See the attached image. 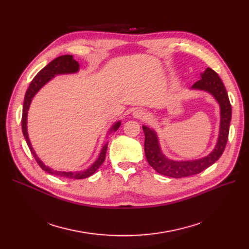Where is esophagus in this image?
<instances>
[{"mask_svg": "<svg viewBox=\"0 0 249 249\" xmlns=\"http://www.w3.org/2000/svg\"><path fill=\"white\" fill-rule=\"evenodd\" d=\"M133 116H134L135 118H137V119H144V118H146V116H147V113H146L144 110L138 109V110H135V111H134Z\"/></svg>", "mask_w": 249, "mask_h": 249, "instance_id": "34e87169", "label": "esophagus"}]
</instances>
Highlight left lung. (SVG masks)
I'll use <instances>...</instances> for the list:
<instances>
[{
    "mask_svg": "<svg viewBox=\"0 0 249 249\" xmlns=\"http://www.w3.org/2000/svg\"><path fill=\"white\" fill-rule=\"evenodd\" d=\"M201 80L196 82L192 88L209 91L220 104L221 124L217 145L210 154L202 160L192 161L169 160L161 153L155 133L148 127L143 126V132L145 135L144 151L147 161L160 175L176 178L198 175L216 162L226 147L231 121V104L227 90L218 73L212 69L208 68L201 73Z\"/></svg>",
    "mask_w": 249,
    "mask_h": 249,
    "instance_id": "1",
    "label": "left lung"
}]
</instances>
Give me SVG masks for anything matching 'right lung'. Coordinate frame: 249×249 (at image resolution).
Returning a JSON list of instances; mask_svg holds the SVG:
<instances>
[{"label": "right lung", "mask_w": 249, "mask_h": 249, "mask_svg": "<svg viewBox=\"0 0 249 249\" xmlns=\"http://www.w3.org/2000/svg\"><path fill=\"white\" fill-rule=\"evenodd\" d=\"M78 71V63L76 60H74L72 58V55H61L57 58H55L54 60H52L51 62H49L46 67H44L40 71H39L32 80L27 91L25 94V99H24V104H23V113H22V131L24 134V137L26 139V142L29 146V149L32 153V155L34 156V159L36 160V162L38 163V165L40 166L43 171H45L46 173L50 174V175H54L57 177H62V178H73V179H82V178H86L90 177L93 174L96 173L97 169L103 164L105 159H106V152H107V147H108V143L104 145L99 159L97 160V161L91 165L90 167H89L88 169L84 172H57V171H53V169L49 168L48 166H46L40 160L37 158V155L35 153V151L33 150L31 143L28 137V133H27V114H28V109L30 106V103L32 101V98L34 97V95L37 93L42 86H44L51 77H53L55 74H60V73H71V72H75ZM120 127V122H117L113 127L112 130L116 131V130Z\"/></svg>", "instance_id": "1"}]
</instances>
